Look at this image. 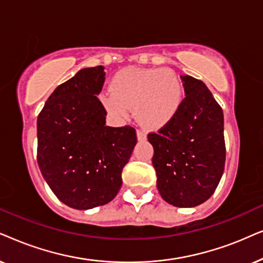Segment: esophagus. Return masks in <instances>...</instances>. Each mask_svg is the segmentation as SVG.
Listing matches in <instances>:
<instances>
[{"label":"esophagus","mask_w":263,"mask_h":263,"mask_svg":"<svg viewBox=\"0 0 263 263\" xmlns=\"http://www.w3.org/2000/svg\"><path fill=\"white\" fill-rule=\"evenodd\" d=\"M137 137H138L139 141H144V139L146 138V132H145V129L137 128Z\"/></svg>","instance_id":"obj_1"}]
</instances>
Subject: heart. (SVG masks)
Instances as JSON below:
<instances>
[{
  "label": "heart",
  "mask_w": 263,
  "mask_h": 263,
  "mask_svg": "<svg viewBox=\"0 0 263 263\" xmlns=\"http://www.w3.org/2000/svg\"><path fill=\"white\" fill-rule=\"evenodd\" d=\"M184 100V86L176 73L164 68L128 67L115 74L103 104L115 118L129 117L132 107L139 120L160 128L176 118Z\"/></svg>",
  "instance_id": "1"
}]
</instances>
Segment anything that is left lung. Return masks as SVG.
<instances>
[{"label": "left lung", "mask_w": 263, "mask_h": 263, "mask_svg": "<svg viewBox=\"0 0 263 263\" xmlns=\"http://www.w3.org/2000/svg\"><path fill=\"white\" fill-rule=\"evenodd\" d=\"M185 96L176 118L150 132L157 189L164 201L196 207L214 194L225 168L226 145L220 104L201 80L181 76Z\"/></svg>", "instance_id": "8db88e82"}]
</instances>
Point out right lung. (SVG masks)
Masks as SVG:
<instances>
[{
  "label": "right lung",
  "mask_w": 263,
  "mask_h": 263,
  "mask_svg": "<svg viewBox=\"0 0 263 263\" xmlns=\"http://www.w3.org/2000/svg\"><path fill=\"white\" fill-rule=\"evenodd\" d=\"M104 79L103 66L80 69L56 87L37 119L41 172L56 197L82 211L117 196L137 143L132 126H106L107 110L97 97Z\"/></svg>",
  "instance_id": "add662e5"
}]
</instances>
